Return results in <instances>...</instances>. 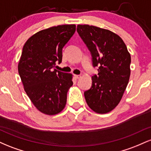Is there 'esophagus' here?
Returning a JSON list of instances; mask_svg holds the SVG:
<instances>
[{
	"label": "esophagus",
	"mask_w": 151,
	"mask_h": 151,
	"mask_svg": "<svg viewBox=\"0 0 151 151\" xmlns=\"http://www.w3.org/2000/svg\"><path fill=\"white\" fill-rule=\"evenodd\" d=\"M74 77L77 79H79V78H81V75H79V74H75V75H74Z\"/></svg>",
	"instance_id": "obj_1"
}]
</instances>
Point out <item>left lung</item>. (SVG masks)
Here are the masks:
<instances>
[{"instance_id":"obj_1","label":"left lung","mask_w":151,"mask_h":151,"mask_svg":"<svg viewBox=\"0 0 151 151\" xmlns=\"http://www.w3.org/2000/svg\"><path fill=\"white\" fill-rule=\"evenodd\" d=\"M77 31L90 51L93 67H98L91 88L84 91L86 101L93 111L106 114L119 104L125 91L131 55L123 40L111 31L89 25H78Z\"/></svg>"}]
</instances>
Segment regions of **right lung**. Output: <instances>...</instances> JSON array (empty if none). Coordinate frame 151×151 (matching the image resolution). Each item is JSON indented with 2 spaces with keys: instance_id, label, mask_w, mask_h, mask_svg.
<instances>
[{
  "instance_id": "add662e5",
  "label": "right lung",
  "mask_w": 151,
  "mask_h": 151,
  "mask_svg": "<svg viewBox=\"0 0 151 151\" xmlns=\"http://www.w3.org/2000/svg\"><path fill=\"white\" fill-rule=\"evenodd\" d=\"M76 30L75 25H62L42 30L24 45L18 73L26 93L42 113L55 115L65 108L72 74L55 70L61 63L62 48Z\"/></svg>"
}]
</instances>
